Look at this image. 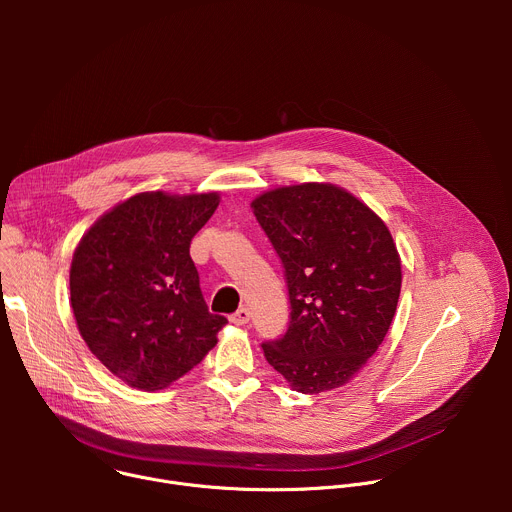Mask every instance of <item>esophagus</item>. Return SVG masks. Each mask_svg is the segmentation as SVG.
Instances as JSON below:
<instances>
[{"instance_id": "obj_1", "label": "esophagus", "mask_w": 512, "mask_h": 512, "mask_svg": "<svg viewBox=\"0 0 512 512\" xmlns=\"http://www.w3.org/2000/svg\"><path fill=\"white\" fill-rule=\"evenodd\" d=\"M249 320H251V314H249L247 308H241V310H237V312L231 316V322H233L235 326H245Z\"/></svg>"}]
</instances>
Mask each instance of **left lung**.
<instances>
[{"mask_svg": "<svg viewBox=\"0 0 512 512\" xmlns=\"http://www.w3.org/2000/svg\"><path fill=\"white\" fill-rule=\"evenodd\" d=\"M285 269L289 324L263 342L298 393L348 383L377 352L401 294V259L387 225L334 184L281 186L251 202Z\"/></svg>", "mask_w": 512, "mask_h": 512, "instance_id": "1", "label": "left lung"}]
</instances>
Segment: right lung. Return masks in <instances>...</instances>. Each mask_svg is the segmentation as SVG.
<instances>
[{
	"label": "right lung",
	"mask_w": 512,
	"mask_h": 512,
	"mask_svg": "<svg viewBox=\"0 0 512 512\" xmlns=\"http://www.w3.org/2000/svg\"><path fill=\"white\" fill-rule=\"evenodd\" d=\"M218 194L141 192L105 212L72 255L70 306L105 367L133 389H166L208 354L210 314L190 257Z\"/></svg>",
	"instance_id": "add662e5"
}]
</instances>
